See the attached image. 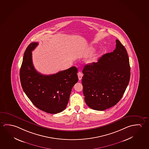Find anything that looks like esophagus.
Returning a JSON list of instances; mask_svg holds the SVG:
<instances>
[{
  "label": "esophagus",
  "instance_id": "esophagus-1",
  "mask_svg": "<svg viewBox=\"0 0 149 149\" xmlns=\"http://www.w3.org/2000/svg\"><path fill=\"white\" fill-rule=\"evenodd\" d=\"M77 75H78V79H79V81H81V78H82V77H83V73H81V72H79L78 74H77Z\"/></svg>",
  "mask_w": 149,
  "mask_h": 149
}]
</instances>
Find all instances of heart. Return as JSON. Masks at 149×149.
<instances>
[{
  "instance_id": "obj_1",
  "label": "heart",
  "mask_w": 149,
  "mask_h": 149,
  "mask_svg": "<svg viewBox=\"0 0 149 149\" xmlns=\"http://www.w3.org/2000/svg\"><path fill=\"white\" fill-rule=\"evenodd\" d=\"M92 50H93H93H95V49H92Z\"/></svg>"
}]
</instances>
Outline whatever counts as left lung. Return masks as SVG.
<instances>
[{"label":"left lung","instance_id":"1","mask_svg":"<svg viewBox=\"0 0 149 149\" xmlns=\"http://www.w3.org/2000/svg\"><path fill=\"white\" fill-rule=\"evenodd\" d=\"M116 43L114 51L83 68L85 101L93 110L103 111L116 104L129 84L130 68L127 51L120 40L116 39Z\"/></svg>","mask_w":149,"mask_h":149}]
</instances>
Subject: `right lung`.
<instances>
[{"instance_id":"right-lung-1","label":"right lung","mask_w":149,"mask_h":149,"mask_svg":"<svg viewBox=\"0 0 149 149\" xmlns=\"http://www.w3.org/2000/svg\"><path fill=\"white\" fill-rule=\"evenodd\" d=\"M38 43L33 42L25 50L20 71L23 90L33 104L45 112L56 114L66 108L74 85L78 81L75 66L52 75L38 72L32 61V51Z\"/></svg>"}]
</instances>
